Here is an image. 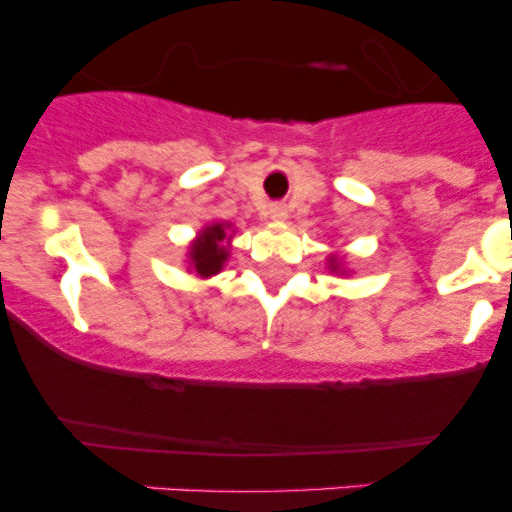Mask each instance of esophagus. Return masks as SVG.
<instances>
[{"label":"esophagus","mask_w":512,"mask_h":512,"mask_svg":"<svg viewBox=\"0 0 512 512\" xmlns=\"http://www.w3.org/2000/svg\"><path fill=\"white\" fill-rule=\"evenodd\" d=\"M267 214H270L272 222H285V219H288V207H285V204H272Z\"/></svg>","instance_id":"1"}]
</instances>
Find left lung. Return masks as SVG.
I'll return each instance as SVG.
<instances>
[{
	"mask_svg": "<svg viewBox=\"0 0 512 512\" xmlns=\"http://www.w3.org/2000/svg\"><path fill=\"white\" fill-rule=\"evenodd\" d=\"M343 262H346V260H343L338 252H331V255H328V270H331V272H346Z\"/></svg>",
	"mask_w": 512,
	"mask_h": 512,
	"instance_id": "obj_1",
	"label": "left lung"
}]
</instances>
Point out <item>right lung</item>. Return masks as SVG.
Wrapping results in <instances>:
<instances>
[{"label":"right lung","mask_w":512,"mask_h":512,"mask_svg":"<svg viewBox=\"0 0 512 512\" xmlns=\"http://www.w3.org/2000/svg\"><path fill=\"white\" fill-rule=\"evenodd\" d=\"M232 237L234 227L229 222H212L199 229V234L189 245V252H186L189 272H194L202 280L222 272L224 262L229 260V250H232Z\"/></svg>","instance_id":"add662e5"}]
</instances>
